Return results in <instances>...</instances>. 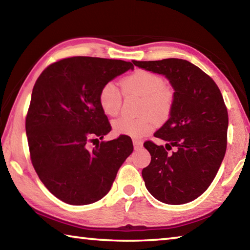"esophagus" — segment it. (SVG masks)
<instances>
[{"instance_id":"esophagus-1","label":"esophagus","mask_w":250,"mask_h":250,"mask_svg":"<svg viewBox=\"0 0 250 250\" xmlns=\"http://www.w3.org/2000/svg\"><path fill=\"white\" fill-rule=\"evenodd\" d=\"M133 146L134 149H140V147H142V142L139 140H133Z\"/></svg>"}]
</instances>
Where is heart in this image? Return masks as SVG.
<instances>
[{
    "label": "heart",
    "mask_w": 250,
    "mask_h": 250,
    "mask_svg": "<svg viewBox=\"0 0 250 250\" xmlns=\"http://www.w3.org/2000/svg\"><path fill=\"white\" fill-rule=\"evenodd\" d=\"M122 91L125 95H135L142 98L139 118L121 117L112 122L113 132L118 135L141 138L151 132L155 121H163L170 116L174 101L171 88L164 86L160 76L146 70H135L121 80ZM99 104L107 116L115 117L120 111L122 98L118 87L107 83L101 87Z\"/></svg>",
    "instance_id": "obj_1"
}]
</instances>
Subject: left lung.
Here are the masks:
<instances>
[{
	"mask_svg": "<svg viewBox=\"0 0 250 250\" xmlns=\"http://www.w3.org/2000/svg\"><path fill=\"white\" fill-rule=\"evenodd\" d=\"M134 66L166 77L174 90L168 120L154 133L166 146L146 141L151 163L142 170L146 188L170 205L192 202L216 176L225 156L228 113L221 90L208 75L179 58L138 62ZM175 147L172 154L167 149Z\"/></svg>",
	"mask_w": 250,
	"mask_h": 250,
	"instance_id": "obj_1",
	"label": "left lung"
}]
</instances>
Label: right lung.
<instances>
[{"label":"right lung","mask_w":250,"mask_h":250,"mask_svg":"<svg viewBox=\"0 0 250 250\" xmlns=\"http://www.w3.org/2000/svg\"><path fill=\"white\" fill-rule=\"evenodd\" d=\"M133 68L120 59L77 56L54 62L36 80L25 125L31 160L48 191L67 204L101 200L132 153L126 135L100 145L98 139L111 130L101 87Z\"/></svg>","instance_id":"add662e5"}]
</instances>
